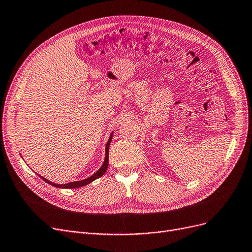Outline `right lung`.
<instances>
[{
	"mask_svg": "<svg viewBox=\"0 0 252 252\" xmlns=\"http://www.w3.org/2000/svg\"><path fill=\"white\" fill-rule=\"evenodd\" d=\"M112 136H113V132L111 133L110 137H109V140H108L107 144H106V148H105V160L103 162L102 167L99 170H97L94 174H93L91 177L86 178V179H83V180H79V181H73V182H70V183H67V184H57V183L50 182L49 180H47L46 178H44L43 176H40V177L43 180H44L45 182H47L48 184L52 185V187H56L58 189H78V188H82V187H84V185L90 184L94 180L102 177L103 175L105 174V172L107 171V168H108V165H109V145H110V142L112 140Z\"/></svg>",
	"mask_w": 252,
	"mask_h": 252,
	"instance_id": "1",
	"label": "right lung"
}]
</instances>
